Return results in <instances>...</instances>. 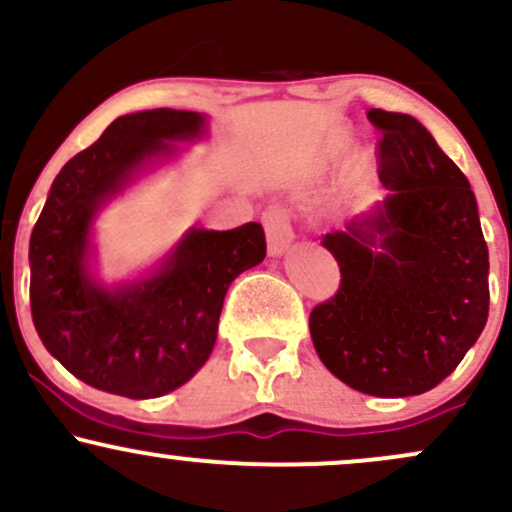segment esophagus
Listing matches in <instances>:
<instances>
[{
  "instance_id": "34e87169",
  "label": "esophagus",
  "mask_w": 512,
  "mask_h": 512,
  "mask_svg": "<svg viewBox=\"0 0 512 512\" xmlns=\"http://www.w3.org/2000/svg\"><path fill=\"white\" fill-rule=\"evenodd\" d=\"M264 221V231H267V243H269V252L272 255H281L286 248L291 245L293 240V226H291V216L289 209L279 207H267L262 214Z\"/></svg>"
}]
</instances>
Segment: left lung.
I'll list each match as a JSON object with an SVG mask.
<instances>
[{
  "instance_id": "left-lung-1",
  "label": "left lung",
  "mask_w": 512,
  "mask_h": 512,
  "mask_svg": "<svg viewBox=\"0 0 512 512\" xmlns=\"http://www.w3.org/2000/svg\"><path fill=\"white\" fill-rule=\"evenodd\" d=\"M378 175L390 190L322 245L342 281L310 313L322 363L373 397L433 390L489 317V248L469 180L411 115L373 108Z\"/></svg>"
}]
</instances>
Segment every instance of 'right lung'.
Wrapping results in <instances>:
<instances>
[{
	"mask_svg": "<svg viewBox=\"0 0 512 512\" xmlns=\"http://www.w3.org/2000/svg\"><path fill=\"white\" fill-rule=\"evenodd\" d=\"M192 110L122 115L98 142L64 163L31 233V315L45 349L96 390L129 399L161 397L204 366L228 286L267 255L260 223L187 233L151 279L103 289L86 272L96 211L170 139H195Z\"/></svg>",
	"mask_w": 512,
	"mask_h": 512,
	"instance_id": "right-lung-1",
	"label": "right lung"
}]
</instances>
